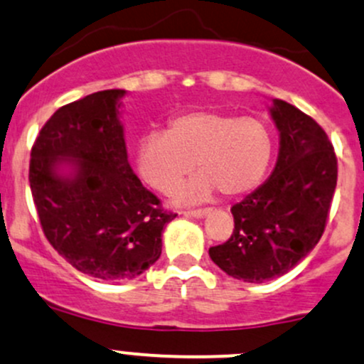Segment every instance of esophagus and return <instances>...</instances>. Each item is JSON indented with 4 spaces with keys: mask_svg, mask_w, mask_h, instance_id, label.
<instances>
[{
    "mask_svg": "<svg viewBox=\"0 0 364 364\" xmlns=\"http://www.w3.org/2000/svg\"><path fill=\"white\" fill-rule=\"evenodd\" d=\"M208 211L209 209H186V211H183V214H185V216H195V218H204L205 214H208Z\"/></svg>",
    "mask_w": 364,
    "mask_h": 364,
    "instance_id": "esophagus-1",
    "label": "esophagus"
}]
</instances>
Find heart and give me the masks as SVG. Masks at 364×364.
<instances>
[{"label":"heart","mask_w":364,"mask_h":364,"mask_svg":"<svg viewBox=\"0 0 364 364\" xmlns=\"http://www.w3.org/2000/svg\"><path fill=\"white\" fill-rule=\"evenodd\" d=\"M272 136L262 120L218 109L176 114L167 132L151 131L137 141L141 178L162 193H172L192 174H200L179 192V200H202L220 190L223 197L242 195L269 169Z\"/></svg>","instance_id":"obj_1"}]
</instances>
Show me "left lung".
Listing matches in <instances>:
<instances>
[{
	"label": "left lung",
	"mask_w": 364,
	"mask_h": 364,
	"mask_svg": "<svg viewBox=\"0 0 364 364\" xmlns=\"http://www.w3.org/2000/svg\"><path fill=\"white\" fill-rule=\"evenodd\" d=\"M281 148L270 178L232 208L233 232L209 247L223 272L263 282L289 272L314 250L326 228L336 188V155L324 129L289 102L270 109Z\"/></svg>",
	"instance_id": "8db88e82"
}]
</instances>
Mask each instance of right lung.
<instances>
[{"label":"right lung","instance_id":"right-lung-1","mask_svg":"<svg viewBox=\"0 0 364 364\" xmlns=\"http://www.w3.org/2000/svg\"><path fill=\"white\" fill-rule=\"evenodd\" d=\"M125 90L94 92L57 109L31 148L29 185L41 230L80 272L122 281L160 258L162 230L176 214L144 188L127 160L118 120ZM64 159L75 174L55 172Z\"/></svg>","mask_w":364,"mask_h":364}]
</instances>
